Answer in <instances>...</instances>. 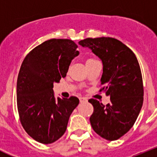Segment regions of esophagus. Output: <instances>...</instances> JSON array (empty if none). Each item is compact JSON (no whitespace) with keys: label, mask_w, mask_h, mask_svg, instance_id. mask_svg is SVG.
<instances>
[{"label":"esophagus","mask_w":157,"mask_h":157,"mask_svg":"<svg viewBox=\"0 0 157 157\" xmlns=\"http://www.w3.org/2000/svg\"><path fill=\"white\" fill-rule=\"evenodd\" d=\"M79 101H80V102H86L87 101V98H79Z\"/></svg>","instance_id":"1"}]
</instances>
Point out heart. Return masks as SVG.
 Returning <instances> with one entry per match:
<instances>
[{"label": "heart", "mask_w": 157, "mask_h": 157, "mask_svg": "<svg viewBox=\"0 0 157 157\" xmlns=\"http://www.w3.org/2000/svg\"><path fill=\"white\" fill-rule=\"evenodd\" d=\"M93 60H95V59H88L86 60V62H90V61H93Z\"/></svg>", "instance_id": "1"}]
</instances>
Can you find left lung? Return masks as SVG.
<instances>
[{
    "label": "left lung",
    "mask_w": 157,
    "mask_h": 157,
    "mask_svg": "<svg viewBox=\"0 0 157 157\" xmlns=\"http://www.w3.org/2000/svg\"><path fill=\"white\" fill-rule=\"evenodd\" d=\"M101 59V85L111 102L106 105L90 99L94 112L91 126L98 135L115 141L133 127L143 104V82L137 57L130 48L112 37L86 38L78 41Z\"/></svg>",
    "instance_id": "1"
}]
</instances>
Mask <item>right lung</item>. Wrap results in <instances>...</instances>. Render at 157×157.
I'll return each instance as SVG.
<instances>
[{
    "label": "right lung",
    "mask_w": 157,
    "mask_h": 157,
    "mask_svg": "<svg viewBox=\"0 0 157 157\" xmlns=\"http://www.w3.org/2000/svg\"><path fill=\"white\" fill-rule=\"evenodd\" d=\"M69 39H50L30 51L23 59L16 86L20 122L35 141L51 144L66 131L69 117L79 103L76 97L56 98L54 82L64 78L79 52Z\"/></svg>",
    "instance_id": "right-lung-1"
}]
</instances>
